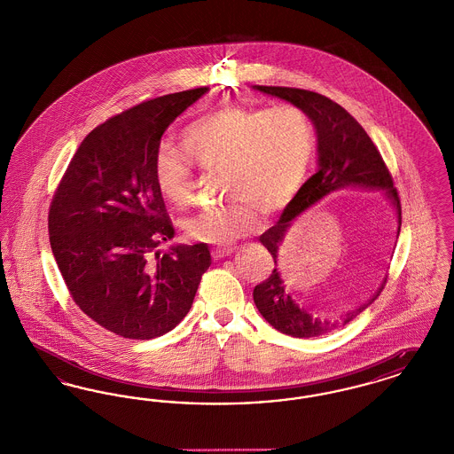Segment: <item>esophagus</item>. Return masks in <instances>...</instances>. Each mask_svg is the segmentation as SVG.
Instances as JSON below:
<instances>
[{
  "label": "esophagus",
  "mask_w": 454,
  "mask_h": 454,
  "mask_svg": "<svg viewBox=\"0 0 454 454\" xmlns=\"http://www.w3.org/2000/svg\"><path fill=\"white\" fill-rule=\"evenodd\" d=\"M231 252H233V247H230V245H217V247L213 248V255L215 257H226Z\"/></svg>",
  "instance_id": "obj_1"
}]
</instances>
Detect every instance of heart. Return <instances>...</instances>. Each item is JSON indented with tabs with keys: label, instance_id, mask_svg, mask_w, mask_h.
<instances>
[{
	"label": "heart",
	"instance_id": "b5f03b06",
	"mask_svg": "<svg viewBox=\"0 0 454 454\" xmlns=\"http://www.w3.org/2000/svg\"><path fill=\"white\" fill-rule=\"evenodd\" d=\"M182 147L161 146L153 160L158 192L178 209L194 200V164L221 170L226 204L187 217L182 226L197 241L226 243L257 230L260 211L287 207L304 185L317 152L311 117L298 106H226L191 122Z\"/></svg>",
	"mask_w": 454,
	"mask_h": 454
}]
</instances>
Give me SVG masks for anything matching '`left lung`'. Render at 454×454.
<instances>
[{
    "label": "left lung",
    "instance_id": "1",
    "mask_svg": "<svg viewBox=\"0 0 454 454\" xmlns=\"http://www.w3.org/2000/svg\"><path fill=\"white\" fill-rule=\"evenodd\" d=\"M255 90L262 93L279 97L291 102L293 106L301 107L313 121L318 137V170L311 175L294 200L284 209L281 219L260 235V243L269 250L274 263H278L279 248L287 235L293 221L317 204L325 195L344 189V187H366V189H383L385 194L395 206L398 217V233L402 226V206L396 189L393 187V178L388 172L381 154L363 126L333 100L320 93L289 87H260ZM387 279L380 282L376 291L366 301L356 304L339 317H320L308 311L294 301L281 279L278 269L272 274L255 286L254 301L259 308L260 315L286 335L309 339L320 337L332 330L352 322L361 315L371 302L374 301Z\"/></svg>",
    "mask_w": 454,
    "mask_h": 454
}]
</instances>
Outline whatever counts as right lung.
Returning a JSON list of instances; mask_svg holds the SVG:
<instances>
[{
  "instance_id": "obj_1",
  "label": "right lung",
  "mask_w": 454,
  "mask_h": 454,
  "mask_svg": "<svg viewBox=\"0 0 454 454\" xmlns=\"http://www.w3.org/2000/svg\"><path fill=\"white\" fill-rule=\"evenodd\" d=\"M207 88L163 95L97 126L71 158L49 207V239L73 301L132 340L170 332L211 265L207 243L176 245L153 176L163 132Z\"/></svg>"
}]
</instances>
